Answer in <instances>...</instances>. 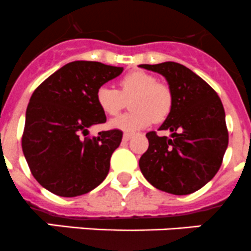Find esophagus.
Instances as JSON below:
<instances>
[{
	"label": "esophagus",
	"instance_id": "1",
	"mask_svg": "<svg viewBox=\"0 0 251 251\" xmlns=\"http://www.w3.org/2000/svg\"><path fill=\"white\" fill-rule=\"evenodd\" d=\"M130 138H131V134L130 133H125V134H123V140H125V141H128Z\"/></svg>",
	"mask_w": 251,
	"mask_h": 251
}]
</instances>
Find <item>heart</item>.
<instances>
[{
  "mask_svg": "<svg viewBox=\"0 0 251 251\" xmlns=\"http://www.w3.org/2000/svg\"><path fill=\"white\" fill-rule=\"evenodd\" d=\"M96 103L108 116H116L130 100L131 112L110 122V126L125 131H135L152 122H161L172 110V93L155 75L135 71L126 74L118 81V90L102 85L96 90Z\"/></svg>",
  "mask_w": 251,
  "mask_h": 251,
  "instance_id": "1",
  "label": "heart"
}]
</instances>
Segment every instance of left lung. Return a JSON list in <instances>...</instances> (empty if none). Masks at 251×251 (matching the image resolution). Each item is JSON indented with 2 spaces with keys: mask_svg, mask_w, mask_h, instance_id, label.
<instances>
[{
  "mask_svg": "<svg viewBox=\"0 0 251 251\" xmlns=\"http://www.w3.org/2000/svg\"><path fill=\"white\" fill-rule=\"evenodd\" d=\"M139 67L163 75L172 93V110L158 130L149 131V148L139 160L151 185L175 195H188L209 183L222 165L228 146L225 108L216 91L183 64L163 62Z\"/></svg>",
  "mask_w": 251,
  "mask_h": 251,
  "instance_id": "1",
  "label": "left lung"
}]
</instances>
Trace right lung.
Segmentation results:
<instances>
[{"instance_id": "1", "label": "right lung", "mask_w": 251, "mask_h": 251, "mask_svg": "<svg viewBox=\"0 0 251 251\" xmlns=\"http://www.w3.org/2000/svg\"><path fill=\"white\" fill-rule=\"evenodd\" d=\"M122 72L123 67L74 61L35 89L26 108L22 149L31 175L45 189L73 198L91 192L107 177L123 133L112 129L86 135L91 126L106 122L96 90Z\"/></svg>"}]
</instances>
